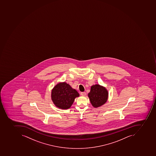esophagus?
I'll return each instance as SVG.
<instances>
[{
    "label": "esophagus",
    "instance_id": "obj_1",
    "mask_svg": "<svg viewBox=\"0 0 156 156\" xmlns=\"http://www.w3.org/2000/svg\"><path fill=\"white\" fill-rule=\"evenodd\" d=\"M81 94L82 96H86V93L84 92H81Z\"/></svg>",
    "mask_w": 156,
    "mask_h": 156
}]
</instances>
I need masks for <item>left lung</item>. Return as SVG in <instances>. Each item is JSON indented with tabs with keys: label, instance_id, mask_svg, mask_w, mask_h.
<instances>
[{
	"label": "left lung",
	"instance_id": "1",
	"mask_svg": "<svg viewBox=\"0 0 156 156\" xmlns=\"http://www.w3.org/2000/svg\"><path fill=\"white\" fill-rule=\"evenodd\" d=\"M88 97L93 107L97 108L107 102L108 99V91L103 86L99 84H94L91 86Z\"/></svg>",
	"mask_w": 156,
	"mask_h": 156
}]
</instances>
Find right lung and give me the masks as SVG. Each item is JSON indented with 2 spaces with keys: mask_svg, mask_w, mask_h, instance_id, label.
I'll return each mask as SVG.
<instances>
[{
  "mask_svg": "<svg viewBox=\"0 0 156 156\" xmlns=\"http://www.w3.org/2000/svg\"><path fill=\"white\" fill-rule=\"evenodd\" d=\"M79 96L77 91L65 82L57 83L51 90V100L56 107L62 109L70 108L75 98Z\"/></svg>",
  "mask_w": 156,
  "mask_h": 156,
  "instance_id": "1",
  "label": "right lung"
}]
</instances>
